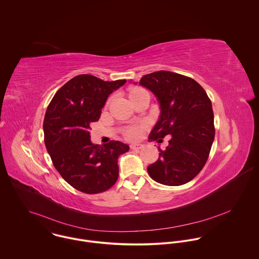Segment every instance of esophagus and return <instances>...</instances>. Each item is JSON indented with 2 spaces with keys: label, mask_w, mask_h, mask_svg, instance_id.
I'll return each instance as SVG.
<instances>
[{
  "label": "esophagus",
  "mask_w": 259,
  "mask_h": 259,
  "mask_svg": "<svg viewBox=\"0 0 259 259\" xmlns=\"http://www.w3.org/2000/svg\"><path fill=\"white\" fill-rule=\"evenodd\" d=\"M143 148H144V146L141 145V144H133V145H131V148L134 149V150H140V149H142Z\"/></svg>",
  "instance_id": "1"
}]
</instances>
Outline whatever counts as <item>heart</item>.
<instances>
[{
	"instance_id": "heart-1",
	"label": "heart",
	"mask_w": 259,
	"mask_h": 259,
	"mask_svg": "<svg viewBox=\"0 0 259 259\" xmlns=\"http://www.w3.org/2000/svg\"><path fill=\"white\" fill-rule=\"evenodd\" d=\"M144 94H148V92L142 88H134L131 92H130V99H135L137 97H140ZM145 128V125H141V124H134V125H130L127 127H125L123 130V136L131 141H135L138 140L142 134L143 131Z\"/></svg>"
}]
</instances>
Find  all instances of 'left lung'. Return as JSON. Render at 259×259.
<instances>
[{"instance_id":"left-lung-1","label":"left lung","mask_w":259,"mask_h":259,"mask_svg":"<svg viewBox=\"0 0 259 259\" xmlns=\"http://www.w3.org/2000/svg\"><path fill=\"white\" fill-rule=\"evenodd\" d=\"M140 84L151 91L160 105L149 140L171 137L164 150L158 148V159L148 165V175L161 185H185L203 168L214 140L211 101L193 78L172 72L146 74Z\"/></svg>"}]
</instances>
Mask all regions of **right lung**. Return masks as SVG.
<instances>
[{"label": "right lung", "mask_w": 259, "mask_h": 259, "mask_svg": "<svg viewBox=\"0 0 259 259\" xmlns=\"http://www.w3.org/2000/svg\"><path fill=\"white\" fill-rule=\"evenodd\" d=\"M125 81L78 74L56 93L46 111L45 145L53 164L69 185L81 192H104L117 181V158L130 147L117 141L94 145L90 130L91 123L99 120L109 96Z\"/></svg>", "instance_id": "1"}]
</instances>
